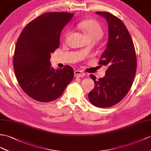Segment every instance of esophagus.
Instances as JSON below:
<instances>
[{"mask_svg":"<svg viewBox=\"0 0 151 151\" xmlns=\"http://www.w3.org/2000/svg\"><path fill=\"white\" fill-rule=\"evenodd\" d=\"M85 73L81 70H75L74 71V76L76 78H81V77H83L85 76Z\"/></svg>","mask_w":151,"mask_h":151,"instance_id":"esophagus-1","label":"esophagus"}]
</instances>
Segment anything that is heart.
<instances>
[{"mask_svg":"<svg viewBox=\"0 0 151 151\" xmlns=\"http://www.w3.org/2000/svg\"><path fill=\"white\" fill-rule=\"evenodd\" d=\"M79 29L84 32L86 39L99 40L103 35V29L96 20L88 19L78 24Z\"/></svg>","mask_w":151,"mask_h":151,"instance_id":"1","label":"heart"}]
</instances>
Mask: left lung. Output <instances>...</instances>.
I'll return each mask as SVG.
<instances>
[{
    "label": "left lung",
    "instance_id": "obj_1",
    "mask_svg": "<svg viewBox=\"0 0 151 151\" xmlns=\"http://www.w3.org/2000/svg\"><path fill=\"white\" fill-rule=\"evenodd\" d=\"M108 22L109 39L107 48L102 54L99 65L107 66L104 78L96 80L93 89L88 93L90 102L99 108H108L122 100L133 84L137 61L131 35L122 20L111 13L97 12Z\"/></svg>",
    "mask_w": 151,
    "mask_h": 151
}]
</instances>
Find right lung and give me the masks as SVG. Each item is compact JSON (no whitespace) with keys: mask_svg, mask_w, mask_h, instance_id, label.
Returning <instances> with one entry per match:
<instances>
[{"mask_svg":"<svg viewBox=\"0 0 151 151\" xmlns=\"http://www.w3.org/2000/svg\"><path fill=\"white\" fill-rule=\"evenodd\" d=\"M74 14L49 12L31 21L16 43L13 67L24 92L35 100L48 102L60 97L73 78L72 67H51L50 53L60 46L62 29Z\"/></svg>","mask_w":151,"mask_h":151,"instance_id":"1","label":"right lung"}]
</instances>
